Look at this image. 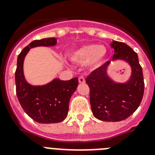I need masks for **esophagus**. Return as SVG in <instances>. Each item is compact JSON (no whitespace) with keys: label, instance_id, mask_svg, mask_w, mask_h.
<instances>
[{"label":"esophagus","instance_id":"1","mask_svg":"<svg viewBox=\"0 0 155 155\" xmlns=\"http://www.w3.org/2000/svg\"><path fill=\"white\" fill-rule=\"evenodd\" d=\"M78 81L80 83H81V84H83V83H85V79H84V78L83 76H80L78 78Z\"/></svg>","mask_w":155,"mask_h":155}]
</instances>
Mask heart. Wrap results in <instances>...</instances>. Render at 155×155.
Masks as SVG:
<instances>
[{
  "instance_id": "heart-1",
  "label": "heart",
  "mask_w": 155,
  "mask_h": 155,
  "mask_svg": "<svg viewBox=\"0 0 155 155\" xmlns=\"http://www.w3.org/2000/svg\"><path fill=\"white\" fill-rule=\"evenodd\" d=\"M107 55V50L103 46L97 44L84 45L78 48L69 54L72 62L83 64L87 62L91 68H98L103 63Z\"/></svg>"
}]
</instances>
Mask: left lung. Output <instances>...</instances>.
<instances>
[{"mask_svg":"<svg viewBox=\"0 0 155 155\" xmlns=\"http://www.w3.org/2000/svg\"><path fill=\"white\" fill-rule=\"evenodd\" d=\"M113 60H124L132 68L129 81L116 84L107 76L109 61L90 74L86 83L90 88V103L95 118L102 121L118 122L126 120L139 107L144 91L142 68L138 56L132 48L124 42L113 41Z\"/></svg>","mask_w":155,"mask_h":155,"instance_id":"1","label":"left lung"}]
</instances>
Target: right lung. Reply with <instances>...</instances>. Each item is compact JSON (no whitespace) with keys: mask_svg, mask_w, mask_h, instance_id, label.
<instances>
[{"mask_svg":"<svg viewBox=\"0 0 155 155\" xmlns=\"http://www.w3.org/2000/svg\"><path fill=\"white\" fill-rule=\"evenodd\" d=\"M57 44L56 38L34 40L21 50L18 57L15 71L16 94L21 107L35 121L40 124H55L67 117L69 101L78 85L77 78L69 81L54 79L43 86H31L23 74V62L31 48Z\"/></svg>","mask_w":155,"mask_h":155,"instance_id":"obj_1","label":"right lung"}]
</instances>
